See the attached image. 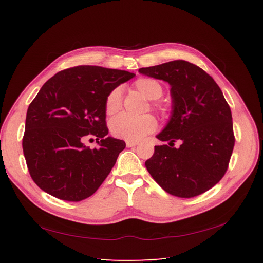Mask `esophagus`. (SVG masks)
<instances>
[{"label": "esophagus", "mask_w": 263, "mask_h": 263, "mask_svg": "<svg viewBox=\"0 0 263 263\" xmlns=\"http://www.w3.org/2000/svg\"><path fill=\"white\" fill-rule=\"evenodd\" d=\"M136 146H138L137 141H126V147L131 148V147H136Z\"/></svg>", "instance_id": "1"}]
</instances>
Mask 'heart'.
I'll return each instance as SVG.
<instances>
[{"label": "heart", "instance_id": "heart-1", "mask_svg": "<svg viewBox=\"0 0 263 263\" xmlns=\"http://www.w3.org/2000/svg\"><path fill=\"white\" fill-rule=\"evenodd\" d=\"M133 87L140 92L144 98L156 100L163 95V86L154 78L142 77L133 82ZM105 111L107 115L119 113L122 108V91L120 88H114L105 98ZM154 108L161 114L168 113L170 106L164 103H155ZM111 135L116 138L124 139L128 141L139 140L142 137L154 132L157 128V121L152 115H143L140 117H131L126 114H121L114 117L109 123Z\"/></svg>", "mask_w": 263, "mask_h": 263}]
</instances>
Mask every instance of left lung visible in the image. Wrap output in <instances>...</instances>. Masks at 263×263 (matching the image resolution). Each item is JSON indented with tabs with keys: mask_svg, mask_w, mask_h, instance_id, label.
I'll return each instance as SVG.
<instances>
[{
	"mask_svg": "<svg viewBox=\"0 0 263 263\" xmlns=\"http://www.w3.org/2000/svg\"><path fill=\"white\" fill-rule=\"evenodd\" d=\"M139 72L168 82L173 103L168 123L156 136L168 143L155 146L146 161L148 172L175 197L204 193L225 175L235 144L230 105L216 81L187 61H171Z\"/></svg>",
	"mask_w": 263,
	"mask_h": 263,
	"instance_id": "1",
	"label": "left lung"
}]
</instances>
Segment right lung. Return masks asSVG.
Instances as JSON below:
<instances>
[{"mask_svg":"<svg viewBox=\"0 0 263 263\" xmlns=\"http://www.w3.org/2000/svg\"><path fill=\"white\" fill-rule=\"evenodd\" d=\"M135 73L95 65L58 72L44 83L26 116L22 149L30 176L43 191L78 202L102 185L125 142L107 137L105 98ZM95 135L99 146L83 141Z\"/></svg>","mask_w":263,"mask_h":263,"instance_id":"obj_1","label":"right lung"}]
</instances>
